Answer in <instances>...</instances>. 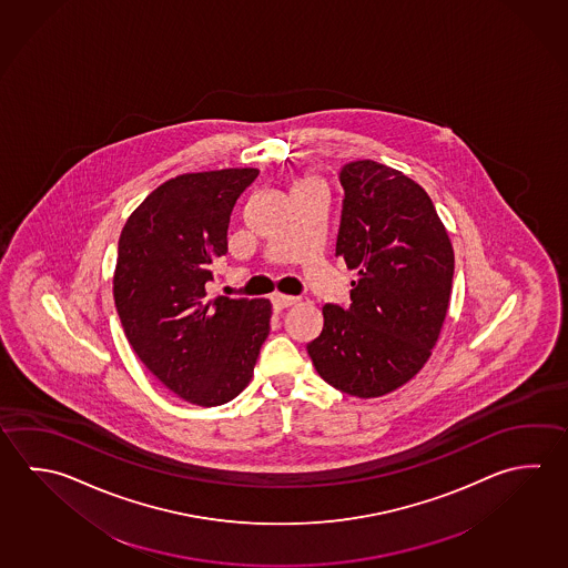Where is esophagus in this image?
<instances>
[{"mask_svg": "<svg viewBox=\"0 0 568 568\" xmlns=\"http://www.w3.org/2000/svg\"><path fill=\"white\" fill-rule=\"evenodd\" d=\"M296 302H298V298H294V296H286V294H274V296H272V306H274L276 312L290 308V306H294Z\"/></svg>", "mask_w": 568, "mask_h": 568, "instance_id": "34e87169", "label": "esophagus"}]
</instances>
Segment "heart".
<instances>
[{
  "label": "heart",
  "mask_w": 568,
  "mask_h": 568,
  "mask_svg": "<svg viewBox=\"0 0 568 568\" xmlns=\"http://www.w3.org/2000/svg\"><path fill=\"white\" fill-rule=\"evenodd\" d=\"M304 182H316V180H312V178H306V180H302L300 184H304Z\"/></svg>",
  "instance_id": "heart-1"
}]
</instances>
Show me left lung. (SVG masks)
<instances>
[{
  "mask_svg": "<svg viewBox=\"0 0 568 568\" xmlns=\"http://www.w3.org/2000/svg\"><path fill=\"white\" fill-rule=\"evenodd\" d=\"M341 184L336 256L358 280L351 308L324 304L308 354L336 390L378 398L430 358L450 302L454 250L433 200L403 172L358 160L342 168Z\"/></svg>",
  "mask_w": 568,
  "mask_h": 568,
  "instance_id": "1",
  "label": "left lung"
}]
</instances>
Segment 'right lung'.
<instances>
[{
  "label": "right lung",
  "mask_w": 568,
  "mask_h": 568,
  "mask_svg": "<svg viewBox=\"0 0 568 568\" xmlns=\"http://www.w3.org/2000/svg\"><path fill=\"white\" fill-rule=\"evenodd\" d=\"M256 168L175 175L155 187L118 242L114 300L125 338L186 403L220 406L252 381L268 338L270 300L207 296L227 226Z\"/></svg>",
  "instance_id": "add662e5"
}]
</instances>
